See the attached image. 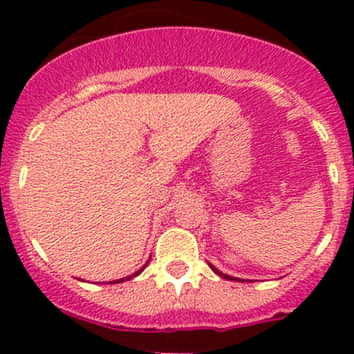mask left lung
Masks as SVG:
<instances>
[{
    "instance_id": "left-lung-1",
    "label": "left lung",
    "mask_w": 354,
    "mask_h": 354,
    "mask_svg": "<svg viewBox=\"0 0 354 354\" xmlns=\"http://www.w3.org/2000/svg\"><path fill=\"white\" fill-rule=\"evenodd\" d=\"M210 269H212L214 272L217 274V276L224 277V279H227V281H243V279H236V277H231V276H227V274H223V272H221V270H217L216 267H214V266H210Z\"/></svg>"
}]
</instances>
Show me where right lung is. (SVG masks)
I'll list each match as a JSON object with an SVG mask.
<instances>
[{
  "label": "right lung",
  "mask_w": 354,
  "mask_h": 354,
  "mask_svg": "<svg viewBox=\"0 0 354 354\" xmlns=\"http://www.w3.org/2000/svg\"><path fill=\"white\" fill-rule=\"evenodd\" d=\"M149 260H151V259H149ZM149 260H147V263H149ZM147 263H145V266H144V267H142V269H140V270H137V272H133V274H131V276H128V277H123V279H118V281H114V283H111V281H109V284L123 283V281H128V279H131V277H137V276H138V274H140V272H142V270H144V269H145V267H147Z\"/></svg>",
  "instance_id": "add662e5"
}]
</instances>
